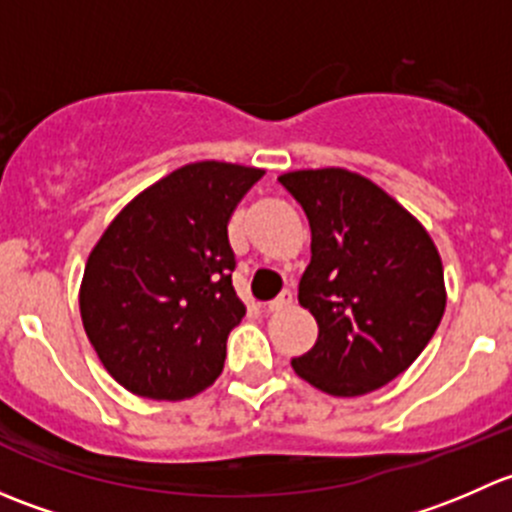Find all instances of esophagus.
I'll return each instance as SVG.
<instances>
[{
    "label": "esophagus",
    "mask_w": 512,
    "mask_h": 512,
    "mask_svg": "<svg viewBox=\"0 0 512 512\" xmlns=\"http://www.w3.org/2000/svg\"><path fill=\"white\" fill-rule=\"evenodd\" d=\"M289 304H292V292H289V289H285V292L280 294V297H275L272 299V302H267V312H282V309H287Z\"/></svg>",
    "instance_id": "obj_1"
}]
</instances>
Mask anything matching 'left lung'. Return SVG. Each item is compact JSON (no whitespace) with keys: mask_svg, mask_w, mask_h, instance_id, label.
<instances>
[{"mask_svg":"<svg viewBox=\"0 0 512 512\" xmlns=\"http://www.w3.org/2000/svg\"><path fill=\"white\" fill-rule=\"evenodd\" d=\"M277 180L312 230L299 304L319 337L292 359L294 371L332 396L369 394L409 369L441 324L436 245L409 210L352 170H294Z\"/></svg>","mask_w":512,"mask_h":512,"instance_id":"1","label":"left lung"}]
</instances>
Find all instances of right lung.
<instances>
[{
  "label": "right lung",
  "instance_id": "add662e5",
  "mask_svg": "<svg viewBox=\"0 0 512 512\" xmlns=\"http://www.w3.org/2000/svg\"><path fill=\"white\" fill-rule=\"evenodd\" d=\"M265 170L200 160L160 178L91 250L79 292L89 342L131 394L178 401L220 376L245 317L227 223Z\"/></svg>",
  "mask_w": 512,
  "mask_h": 512
}]
</instances>
